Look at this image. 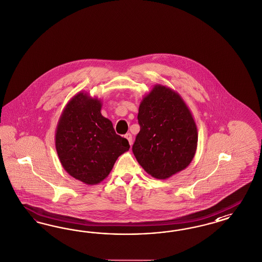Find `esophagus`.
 Wrapping results in <instances>:
<instances>
[{"instance_id":"esophagus-1","label":"esophagus","mask_w":262,"mask_h":262,"mask_svg":"<svg viewBox=\"0 0 262 262\" xmlns=\"http://www.w3.org/2000/svg\"><path fill=\"white\" fill-rule=\"evenodd\" d=\"M125 138H126L127 141L129 142L130 145H132V144H133V138H132V135H131L130 133H127L126 135H125Z\"/></svg>"}]
</instances>
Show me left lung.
Returning a JSON list of instances; mask_svg holds the SVG:
<instances>
[{"mask_svg":"<svg viewBox=\"0 0 262 262\" xmlns=\"http://www.w3.org/2000/svg\"><path fill=\"white\" fill-rule=\"evenodd\" d=\"M141 126L132 150L142 168L157 179L186 169L198 146L193 115L179 93L156 84L139 107Z\"/></svg>","mask_w":262,"mask_h":262,"instance_id":"left-lung-1","label":"left lung"}]
</instances>
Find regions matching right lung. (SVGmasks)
Instances as JSON below:
<instances>
[{
	"instance_id": "add662e5",
	"label": "right lung",
	"mask_w": 262,
	"mask_h": 262,
	"mask_svg": "<svg viewBox=\"0 0 262 262\" xmlns=\"http://www.w3.org/2000/svg\"><path fill=\"white\" fill-rule=\"evenodd\" d=\"M102 101L80 92L59 117L55 144L62 168L72 178L95 185L109 176L116 161L130 148L101 114Z\"/></svg>"
}]
</instances>
